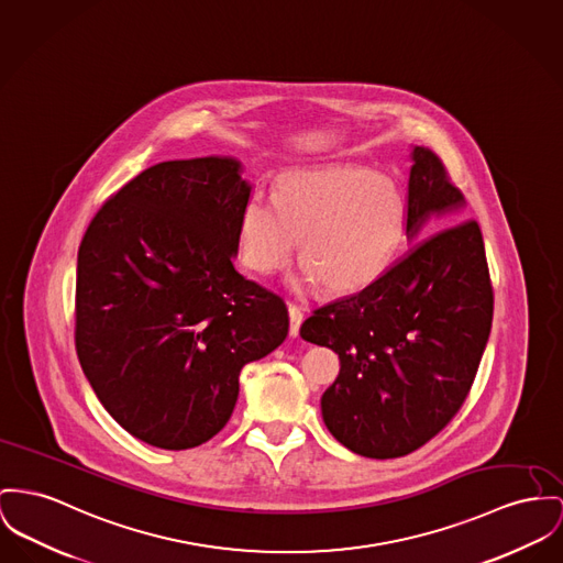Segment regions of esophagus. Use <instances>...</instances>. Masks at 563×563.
<instances>
[{
    "instance_id": "34e87169",
    "label": "esophagus",
    "mask_w": 563,
    "mask_h": 563,
    "mask_svg": "<svg viewBox=\"0 0 563 563\" xmlns=\"http://www.w3.org/2000/svg\"><path fill=\"white\" fill-rule=\"evenodd\" d=\"M288 316H290V338H299L302 311L297 305H288Z\"/></svg>"
}]
</instances>
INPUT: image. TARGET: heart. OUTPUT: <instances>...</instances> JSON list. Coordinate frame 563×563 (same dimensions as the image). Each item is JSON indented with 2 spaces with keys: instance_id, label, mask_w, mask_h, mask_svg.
Here are the masks:
<instances>
[{
  "instance_id": "heart-1",
  "label": "heart",
  "mask_w": 563,
  "mask_h": 563,
  "mask_svg": "<svg viewBox=\"0 0 563 563\" xmlns=\"http://www.w3.org/2000/svg\"><path fill=\"white\" fill-rule=\"evenodd\" d=\"M408 209L397 184L356 164L295 168L279 177L277 198L252 191L236 224L239 258L258 275L292 263L300 241L302 286L356 295L395 263Z\"/></svg>"
}]
</instances>
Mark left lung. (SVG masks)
<instances>
[{
	"mask_svg": "<svg viewBox=\"0 0 563 563\" xmlns=\"http://www.w3.org/2000/svg\"><path fill=\"white\" fill-rule=\"evenodd\" d=\"M406 236L416 243L374 286L313 311L300 338L339 354L320 399L331 435L369 459L410 454L465 401L493 320L483 232L433 151L413 147Z\"/></svg>",
	"mask_w": 563,
	"mask_h": 563,
	"instance_id": "obj_1",
	"label": "left lung"
}]
</instances>
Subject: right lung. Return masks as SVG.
Masks as SVG:
<instances>
[{
  "mask_svg": "<svg viewBox=\"0 0 563 563\" xmlns=\"http://www.w3.org/2000/svg\"><path fill=\"white\" fill-rule=\"evenodd\" d=\"M230 155L173 159L111 196L76 264V354L96 397L141 442L200 446L224 429L239 374L288 335L277 295L234 271L252 194Z\"/></svg>",
  "mask_w": 563,
  "mask_h": 563,
  "instance_id": "add662e5",
  "label": "right lung"
}]
</instances>
